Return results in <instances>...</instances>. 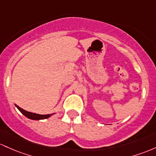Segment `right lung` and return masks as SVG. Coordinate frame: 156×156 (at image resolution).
<instances>
[{"label": "right lung", "instance_id": "1", "mask_svg": "<svg viewBox=\"0 0 156 156\" xmlns=\"http://www.w3.org/2000/svg\"><path fill=\"white\" fill-rule=\"evenodd\" d=\"M15 106L17 107V109L21 112V113H23L24 116L27 117L28 119H32V120L45 119L49 118V117L51 116L52 115L55 114V113H51V114H47V115H40V114H37V113H31V112L26 111L25 110L22 109V108H20L19 106H17V105H15Z\"/></svg>", "mask_w": 156, "mask_h": 156}]
</instances>
